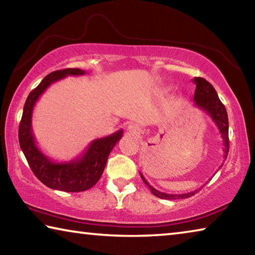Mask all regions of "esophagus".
Here are the masks:
<instances>
[{
	"label": "esophagus",
	"mask_w": 255,
	"mask_h": 255,
	"mask_svg": "<svg viewBox=\"0 0 255 255\" xmlns=\"http://www.w3.org/2000/svg\"><path fill=\"white\" fill-rule=\"evenodd\" d=\"M128 130L130 131V132H132V133H135V135H138V133H140V128L137 126V125H130V126H128Z\"/></svg>",
	"instance_id": "34e87169"
}]
</instances>
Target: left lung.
Masks as SVG:
<instances>
[{
  "mask_svg": "<svg viewBox=\"0 0 255 255\" xmlns=\"http://www.w3.org/2000/svg\"><path fill=\"white\" fill-rule=\"evenodd\" d=\"M193 83L196 84V92L195 97H193L195 106L197 108H199V109L204 110L206 114H208L210 116V118L213 119L216 126H217L224 141V158L226 159L228 149H230V140H228V117L225 106H224L222 101L219 100L217 92H216L214 86L211 85L208 81L202 79V77H195V79H193ZM222 166L223 164L219 166V169H221ZM140 176L141 180L144 181V183L149 188L150 192H152L154 196L161 198V199H184V198L192 197L198 191V190H195V191L182 193V195H170V193H164L153 188L152 185L146 181V179L141 173Z\"/></svg>",
  "mask_w": 255,
  "mask_h": 255,
  "instance_id": "obj_1",
  "label": "left lung"
}]
</instances>
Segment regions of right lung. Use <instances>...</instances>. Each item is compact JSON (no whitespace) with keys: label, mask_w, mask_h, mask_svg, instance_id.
<instances>
[{"label":"right lung","mask_w":255,"mask_h":255,"mask_svg":"<svg viewBox=\"0 0 255 255\" xmlns=\"http://www.w3.org/2000/svg\"><path fill=\"white\" fill-rule=\"evenodd\" d=\"M80 68H65L47 75L36 89L29 93L23 107L22 118L19 125V144L27 158L30 169L42 183L50 189L65 192H80L92 188L101 178L112 148L123 137V129L111 135L91 141L81 156L70 162H54L38 148L34 140L31 119L36 102L45 90L54 82L68 75H84Z\"/></svg>","instance_id":"right-lung-1"}]
</instances>
